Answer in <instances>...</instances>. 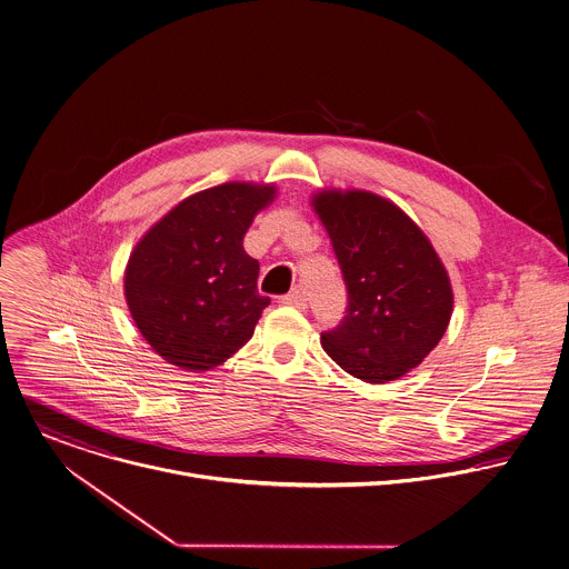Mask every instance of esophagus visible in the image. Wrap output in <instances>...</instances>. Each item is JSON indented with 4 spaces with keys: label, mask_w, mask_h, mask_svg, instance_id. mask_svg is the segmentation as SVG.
I'll return each mask as SVG.
<instances>
[{
    "label": "esophagus",
    "mask_w": 569,
    "mask_h": 569,
    "mask_svg": "<svg viewBox=\"0 0 569 569\" xmlns=\"http://www.w3.org/2000/svg\"><path fill=\"white\" fill-rule=\"evenodd\" d=\"M280 302H282V305H287V307H296V309H307V296H305L302 291H291V293L282 296V298H280Z\"/></svg>",
    "instance_id": "esophagus-1"
}]
</instances>
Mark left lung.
<instances>
[{
    "label": "left lung",
    "mask_w": 569,
    "mask_h": 569,
    "mask_svg": "<svg viewBox=\"0 0 569 569\" xmlns=\"http://www.w3.org/2000/svg\"><path fill=\"white\" fill-rule=\"evenodd\" d=\"M347 284V316L322 349L349 376H406L443 338L452 316L448 273L423 231L371 191L325 190L311 200Z\"/></svg>",
    "instance_id": "1"
}]
</instances>
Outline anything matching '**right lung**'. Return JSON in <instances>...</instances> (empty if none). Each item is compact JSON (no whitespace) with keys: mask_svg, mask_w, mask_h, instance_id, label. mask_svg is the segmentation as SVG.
I'll list each match as a JSON object with an SVG mask.
<instances>
[{"mask_svg":"<svg viewBox=\"0 0 569 569\" xmlns=\"http://www.w3.org/2000/svg\"><path fill=\"white\" fill-rule=\"evenodd\" d=\"M273 186L224 183L198 191L166 213L134 247L126 300L146 342L191 373L231 358L253 336L262 309L260 264L242 238Z\"/></svg>","mask_w":569,"mask_h":569,"instance_id":"1","label":"right lung"}]
</instances>
